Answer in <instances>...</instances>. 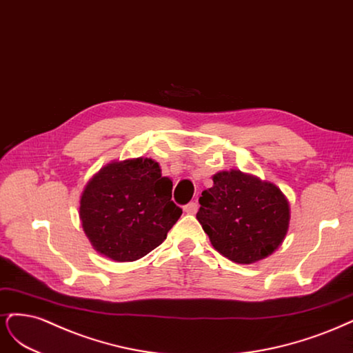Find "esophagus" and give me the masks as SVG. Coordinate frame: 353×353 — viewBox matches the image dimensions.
I'll return each instance as SVG.
<instances>
[{
	"label": "esophagus",
	"mask_w": 353,
	"mask_h": 353,
	"mask_svg": "<svg viewBox=\"0 0 353 353\" xmlns=\"http://www.w3.org/2000/svg\"><path fill=\"white\" fill-rule=\"evenodd\" d=\"M183 211H185L186 214H196V211H198V203H196V202H189L188 205L183 207Z\"/></svg>",
	"instance_id": "esophagus-1"
}]
</instances>
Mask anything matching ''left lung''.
<instances>
[{
    "label": "left lung",
    "instance_id": "1",
    "mask_svg": "<svg viewBox=\"0 0 353 353\" xmlns=\"http://www.w3.org/2000/svg\"><path fill=\"white\" fill-rule=\"evenodd\" d=\"M202 192L196 219L217 251L237 264L271 255L289 229L290 207L270 181L242 173L220 172Z\"/></svg>",
    "mask_w": 353,
    "mask_h": 353
}]
</instances>
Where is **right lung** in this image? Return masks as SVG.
<instances>
[{"label": "right lung", "mask_w": 353, "mask_h": 353, "mask_svg": "<svg viewBox=\"0 0 353 353\" xmlns=\"http://www.w3.org/2000/svg\"><path fill=\"white\" fill-rule=\"evenodd\" d=\"M173 181L151 158L114 161L88 181L79 217L95 251L117 263L136 261L160 246L181 215Z\"/></svg>", "instance_id": "1"}]
</instances>
